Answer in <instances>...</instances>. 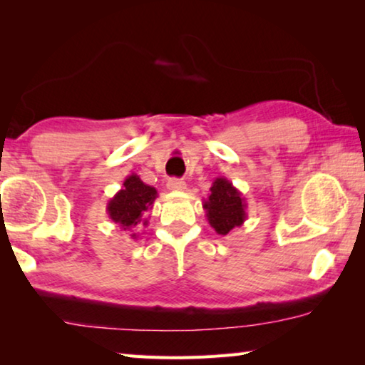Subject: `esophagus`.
Segmentation results:
<instances>
[{
	"label": "esophagus",
	"mask_w": 365,
	"mask_h": 365,
	"mask_svg": "<svg viewBox=\"0 0 365 365\" xmlns=\"http://www.w3.org/2000/svg\"><path fill=\"white\" fill-rule=\"evenodd\" d=\"M185 187H187V183H185L182 178H170L168 182V188L170 191H182L185 190Z\"/></svg>",
	"instance_id": "1"
}]
</instances>
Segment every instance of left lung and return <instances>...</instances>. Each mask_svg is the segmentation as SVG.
Instances as JSON below:
<instances>
[{"label": "left lung", "mask_w": 365, "mask_h": 365, "mask_svg": "<svg viewBox=\"0 0 365 365\" xmlns=\"http://www.w3.org/2000/svg\"><path fill=\"white\" fill-rule=\"evenodd\" d=\"M207 200L202 201L206 217L217 235L230 233L233 228L242 227L246 217V205L243 195L233 187L225 177H217L209 188Z\"/></svg>", "instance_id": "1"}]
</instances>
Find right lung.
<instances>
[{
    "label": "right lung",
    "instance_id": "obj_1",
    "mask_svg": "<svg viewBox=\"0 0 365 365\" xmlns=\"http://www.w3.org/2000/svg\"><path fill=\"white\" fill-rule=\"evenodd\" d=\"M156 197V188L141 182L137 174H132L123 180V187L110 197L106 211L109 219L117 224V227L122 230L135 232L138 225H148L145 214L153 209ZM130 237L135 240L137 233H130Z\"/></svg>",
    "mask_w": 365,
    "mask_h": 365
}]
</instances>
